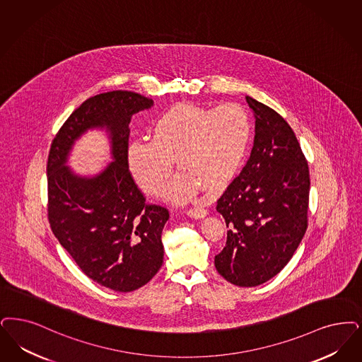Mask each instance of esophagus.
I'll list each match as a JSON object with an SVG mask.
<instances>
[{
  "label": "esophagus",
  "mask_w": 362,
  "mask_h": 362,
  "mask_svg": "<svg viewBox=\"0 0 362 362\" xmlns=\"http://www.w3.org/2000/svg\"><path fill=\"white\" fill-rule=\"evenodd\" d=\"M207 211L203 209L202 206H195V207H189L187 209V216L194 218L206 217Z\"/></svg>",
  "instance_id": "obj_1"
}]
</instances>
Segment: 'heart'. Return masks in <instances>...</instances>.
Listing matches in <instances>:
<instances>
[{
	"mask_svg": "<svg viewBox=\"0 0 362 362\" xmlns=\"http://www.w3.org/2000/svg\"><path fill=\"white\" fill-rule=\"evenodd\" d=\"M252 139L245 109L226 103L209 109L180 103L153 122L152 140L137 139L128 146L130 173L149 195H159L174 173L182 171L167 194L176 202L192 198L199 186L217 189L243 165Z\"/></svg>",
	"mask_w": 362,
	"mask_h": 362,
	"instance_id": "1",
	"label": "heart"
}]
</instances>
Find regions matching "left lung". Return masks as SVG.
Instances as JSON below:
<instances>
[{
    "mask_svg": "<svg viewBox=\"0 0 362 362\" xmlns=\"http://www.w3.org/2000/svg\"><path fill=\"white\" fill-rule=\"evenodd\" d=\"M256 118L255 143L243 171L217 201L226 245L214 264L238 287H256L291 260L307 230L310 173L288 122L246 95Z\"/></svg>",
    "mask_w": 362,
    "mask_h": 362,
    "instance_id": "1",
    "label": "left lung"
}]
</instances>
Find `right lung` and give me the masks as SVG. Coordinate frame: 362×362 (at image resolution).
Returning <instances> with one entry per match:
<instances>
[{
    "mask_svg": "<svg viewBox=\"0 0 362 362\" xmlns=\"http://www.w3.org/2000/svg\"><path fill=\"white\" fill-rule=\"evenodd\" d=\"M152 105L127 90L88 98L59 129L47 161L52 233L87 277L117 292L143 287L163 264L161 232L170 213L145 202L127 158L130 118ZM90 127L111 133L115 161L94 178H81L64 164L73 141Z\"/></svg>",
    "mask_w": 362,
    "mask_h": 362,
    "instance_id": "add662e5",
    "label": "right lung"
}]
</instances>
